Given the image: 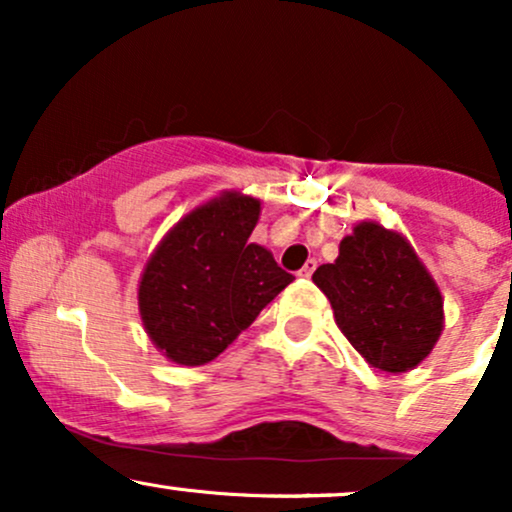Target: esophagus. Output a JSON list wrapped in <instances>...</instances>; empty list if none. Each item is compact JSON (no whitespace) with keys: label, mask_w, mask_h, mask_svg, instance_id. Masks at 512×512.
Returning a JSON list of instances; mask_svg holds the SVG:
<instances>
[{"label":"esophagus","mask_w":512,"mask_h":512,"mask_svg":"<svg viewBox=\"0 0 512 512\" xmlns=\"http://www.w3.org/2000/svg\"><path fill=\"white\" fill-rule=\"evenodd\" d=\"M315 267H317V260H308L303 264V269L298 272V276H303V279H310V276H313V272H315Z\"/></svg>","instance_id":"esophagus-1"}]
</instances>
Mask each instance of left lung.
Returning <instances> with one entry per match:
<instances>
[{
  "label": "left lung",
  "instance_id": "obj_1",
  "mask_svg": "<svg viewBox=\"0 0 512 512\" xmlns=\"http://www.w3.org/2000/svg\"><path fill=\"white\" fill-rule=\"evenodd\" d=\"M339 330L370 366L404 373L431 354L443 330V298L399 233L363 221L332 264L315 269Z\"/></svg>",
  "mask_w": 512,
  "mask_h": 512
}]
</instances>
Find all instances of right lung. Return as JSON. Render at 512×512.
<instances>
[{"label":"right lung","instance_id":"right-lung-1","mask_svg":"<svg viewBox=\"0 0 512 512\" xmlns=\"http://www.w3.org/2000/svg\"><path fill=\"white\" fill-rule=\"evenodd\" d=\"M257 219V199L226 192L187 214L151 255L139 313L170 361L209 363L293 281L248 240Z\"/></svg>","mask_w":512,"mask_h":512}]
</instances>
